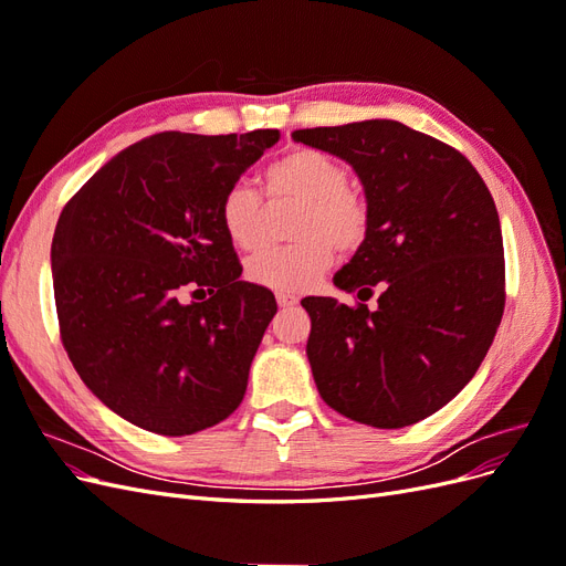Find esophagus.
<instances>
[{
  "instance_id": "34e87169",
  "label": "esophagus",
  "mask_w": 566,
  "mask_h": 566,
  "mask_svg": "<svg viewBox=\"0 0 566 566\" xmlns=\"http://www.w3.org/2000/svg\"><path fill=\"white\" fill-rule=\"evenodd\" d=\"M276 302H279V306H295L297 304V297L295 295H287V293H276Z\"/></svg>"
}]
</instances>
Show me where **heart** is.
<instances>
[{"label":"heart","instance_id":"obj_1","mask_svg":"<svg viewBox=\"0 0 566 566\" xmlns=\"http://www.w3.org/2000/svg\"><path fill=\"white\" fill-rule=\"evenodd\" d=\"M349 172L331 153L293 148L264 169L269 200H293L300 208L290 224L295 243L264 248L245 264V279L276 293H304L331 266L335 250L352 254L370 235L368 198L349 186ZM219 224L231 245L254 250L264 238L266 205L252 186L235 181L219 198Z\"/></svg>","mask_w":566,"mask_h":566}]
</instances>
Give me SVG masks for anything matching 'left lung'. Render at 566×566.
<instances>
[{
	"label": "left lung",
	"mask_w": 566,
	"mask_h": 566,
	"mask_svg": "<svg viewBox=\"0 0 566 566\" xmlns=\"http://www.w3.org/2000/svg\"><path fill=\"white\" fill-rule=\"evenodd\" d=\"M347 160L373 227L335 276L356 304L304 297L321 399L354 422L399 430L430 418L482 366L505 310L501 221L453 146L394 119L295 129ZM378 289L379 304L365 302Z\"/></svg>",
	"instance_id": "obj_1"
}]
</instances>
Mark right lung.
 <instances>
[{
	"instance_id": "1",
	"label": "right lung",
	"mask_w": 566,
	"mask_h": 566,
	"mask_svg": "<svg viewBox=\"0 0 566 566\" xmlns=\"http://www.w3.org/2000/svg\"><path fill=\"white\" fill-rule=\"evenodd\" d=\"M279 136L153 134L65 202L51 243L63 349L82 382L142 430L196 434L245 397L279 306L271 290L238 281L217 208ZM196 294L211 297L191 303Z\"/></svg>"
}]
</instances>
